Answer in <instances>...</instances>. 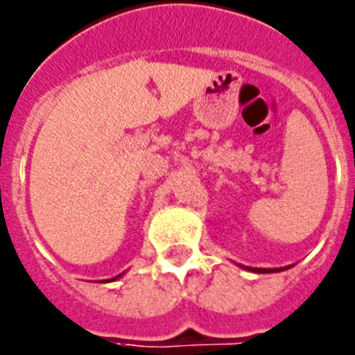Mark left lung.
<instances>
[{
    "label": "left lung",
    "instance_id": "1",
    "mask_svg": "<svg viewBox=\"0 0 355 355\" xmlns=\"http://www.w3.org/2000/svg\"><path fill=\"white\" fill-rule=\"evenodd\" d=\"M255 272H259V274H268V272H270V274H272V272H279V270H262V268H257Z\"/></svg>",
    "mask_w": 355,
    "mask_h": 355
}]
</instances>
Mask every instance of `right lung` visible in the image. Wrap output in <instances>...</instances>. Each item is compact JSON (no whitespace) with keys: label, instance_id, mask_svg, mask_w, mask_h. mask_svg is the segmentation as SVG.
<instances>
[{"label":"right lung","instance_id":"add662e5","mask_svg":"<svg viewBox=\"0 0 355 355\" xmlns=\"http://www.w3.org/2000/svg\"><path fill=\"white\" fill-rule=\"evenodd\" d=\"M117 277H119V275H117ZM117 277H113V279H112V281H115V279H117Z\"/></svg>","mask_w":355,"mask_h":355}]
</instances>
